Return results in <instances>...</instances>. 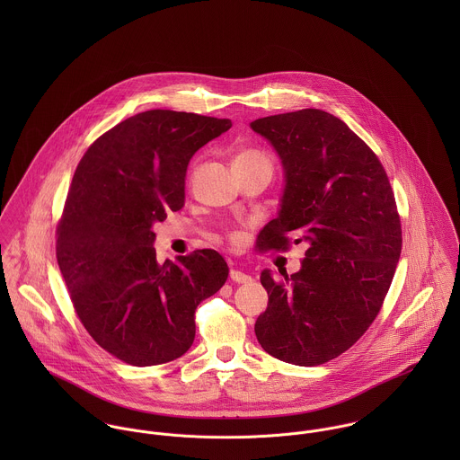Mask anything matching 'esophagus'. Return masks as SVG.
I'll list each match as a JSON object with an SVG mask.
<instances>
[{
    "mask_svg": "<svg viewBox=\"0 0 460 460\" xmlns=\"http://www.w3.org/2000/svg\"><path fill=\"white\" fill-rule=\"evenodd\" d=\"M230 278H232V281H235V283H250V281H252V276L246 274V272H243V270H239V269H232V270H230Z\"/></svg>",
    "mask_w": 460,
    "mask_h": 460,
    "instance_id": "34e87169",
    "label": "esophagus"
}]
</instances>
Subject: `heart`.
<instances>
[{
	"instance_id": "1",
	"label": "heart",
	"mask_w": 460,
	"mask_h": 460,
	"mask_svg": "<svg viewBox=\"0 0 460 460\" xmlns=\"http://www.w3.org/2000/svg\"><path fill=\"white\" fill-rule=\"evenodd\" d=\"M270 164V159L262 150L243 148L234 155V166H253V164Z\"/></svg>"
}]
</instances>
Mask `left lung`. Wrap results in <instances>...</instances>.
I'll list each match as a JSON object with an SVG mask.
<instances>
[{
    "label": "left lung",
    "mask_w": 460,
    "mask_h": 460,
    "mask_svg": "<svg viewBox=\"0 0 460 460\" xmlns=\"http://www.w3.org/2000/svg\"><path fill=\"white\" fill-rule=\"evenodd\" d=\"M285 168L278 217L259 234L261 252L306 241L294 274L263 270L267 310L255 334L270 356L315 367L350 349L376 321L402 252L394 190L374 150L323 110L259 119Z\"/></svg>",
    "instance_id": "left-lung-1"
}]
</instances>
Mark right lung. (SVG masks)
I'll return each instance as SVG.
<instances>
[{
	"mask_svg": "<svg viewBox=\"0 0 460 460\" xmlns=\"http://www.w3.org/2000/svg\"><path fill=\"white\" fill-rule=\"evenodd\" d=\"M228 119L150 110L81 157L57 226V261L88 334L132 367L173 361L195 340V310L228 278L214 250L157 262L152 232L184 205L190 159Z\"/></svg>",
	"mask_w": 460,
	"mask_h": 460,
	"instance_id": "obj_1",
	"label": "right lung"
}]
</instances>
